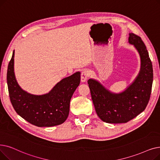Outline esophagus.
Returning <instances> with one entry per match:
<instances>
[{
  "label": "esophagus",
  "instance_id": "1",
  "mask_svg": "<svg viewBox=\"0 0 160 160\" xmlns=\"http://www.w3.org/2000/svg\"><path fill=\"white\" fill-rule=\"evenodd\" d=\"M88 77V73L87 71L83 70L81 73V80L82 82H85Z\"/></svg>",
  "mask_w": 160,
  "mask_h": 160
}]
</instances>
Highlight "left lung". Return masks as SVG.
<instances>
[{"instance_id": "1", "label": "left lung", "mask_w": 160, "mask_h": 160, "mask_svg": "<svg viewBox=\"0 0 160 160\" xmlns=\"http://www.w3.org/2000/svg\"><path fill=\"white\" fill-rule=\"evenodd\" d=\"M129 43L134 45L141 59V68L135 81L124 92L112 94L100 82L90 79L88 84L98 116L107 123H126L142 112L148 103L153 82L152 64L141 38L130 34Z\"/></svg>"}]
</instances>
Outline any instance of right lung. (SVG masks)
I'll return each mask as SVG.
<instances>
[{"mask_svg":"<svg viewBox=\"0 0 160 160\" xmlns=\"http://www.w3.org/2000/svg\"><path fill=\"white\" fill-rule=\"evenodd\" d=\"M13 57L14 51L8 66L7 84L15 111L29 123L38 127H51L64 122L69 115L72 96L80 83V72L60 81L48 94H30L22 90L16 81Z\"/></svg>","mask_w":160,"mask_h":160,"instance_id":"right-lung-1","label":"right lung"}]
</instances>
